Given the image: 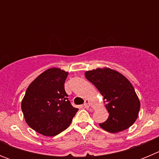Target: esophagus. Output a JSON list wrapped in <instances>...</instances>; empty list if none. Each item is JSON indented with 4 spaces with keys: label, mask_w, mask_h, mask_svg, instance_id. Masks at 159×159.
Returning a JSON list of instances; mask_svg holds the SVG:
<instances>
[{
    "label": "esophagus",
    "mask_w": 159,
    "mask_h": 159,
    "mask_svg": "<svg viewBox=\"0 0 159 159\" xmlns=\"http://www.w3.org/2000/svg\"><path fill=\"white\" fill-rule=\"evenodd\" d=\"M90 105H91V101H90V99H85V102H84V106L85 107H88Z\"/></svg>",
    "instance_id": "34e87169"
}]
</instances>
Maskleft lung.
<instances>
[{"label": "left lung", "instance_id": "8db88e82", "mask_svg": "<svg viewBox=\"0 0 159 159\" xmlns=\"http://www.w3.org/2000/svg\"><path fill=\"white\" fill-rule=\"evenodd\" d=\"M85 77L103 96L109 116L100 127L111 133L129 128L136 121L140 101L131 83L123 75L109 67L87 71Z\"/></svg>", "mask_w": 159, "mask_h": 159}]
</instances>
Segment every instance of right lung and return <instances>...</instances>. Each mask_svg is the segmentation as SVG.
<instances>
[{"instance_id":"add662e5","label":"right lung","mask_w":159,"mask_h":159,"mask_svg":"<svg viewBox=\"0 0 159 159\" xmlns=\"http://www.w3.org/2000/svg\"><path fill=\"white\" fill-rule=\"evenodd\" d=\"M67 75L59 67L47 69L29 84L22 99L25 122L43 135L55 136L64 131L78 111L64 90Z\"/></svg>"}]
</instances>
